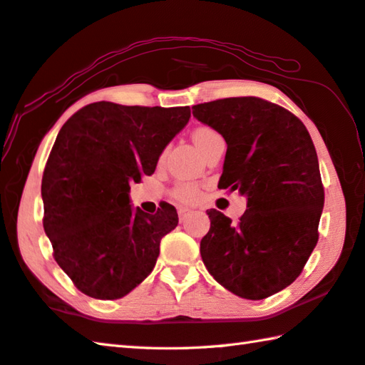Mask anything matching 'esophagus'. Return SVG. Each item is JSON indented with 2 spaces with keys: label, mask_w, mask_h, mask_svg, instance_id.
I'll list each match as a JSON object with an SVG mask.
<instances>
[{
  "label": "esophagus",
  "mask_w": 365,
  "mask_h": 365,
  "mask_svg": "<svg viewBox=\"0 0 365 365\" xmlns=\"http://www.w3.org/2000/svg\"><path fill=\"white\" fill-rule=\"evenodd\" d=\"M191 213H192V212L188 210V209H180V210H178V218H180V221H183L185 218L190 217Z\"/></svg>",
  "instance_id": "34e87169"
}]
</instances>
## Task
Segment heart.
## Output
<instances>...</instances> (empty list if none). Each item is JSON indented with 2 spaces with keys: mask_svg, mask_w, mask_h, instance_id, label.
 I'll list each match as a JSON object with an SVG mask.
<instances>
[{
  "mask_svg": "<svg viewBox=\"0 0 365 365\" xmlns=\"http://www.w3.org/2000/svg\"><path fill=\"white\" fill-rule=\"evenodd\" d=\"M191 138H192V142H195V145L197 147L199 152L204 153L205 148L209 147L213 140L221 138V135L209 126H199L195 131H192ZM173 196L180 202H187V204L196 202L199 199V188H197V185L190 183V182L177 183L175 188L173 190Z\"/></svg>",
  "mask_w": 365,
  "mask_h": 365,
  "instance_id": "heart-1",
  "label": "heart"
}]
</instances>
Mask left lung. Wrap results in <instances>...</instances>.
<instances>
[{"mask_svg": "<svg viewBox=\"0 0 365 365\" xmlns=\"http://www.w3.org/2000/svg\"><path fill=\"white\" fill-rule=\"evenodd\" d=\"M192 115L227 144L218 188L237 190L248 207L237 225L207 212L202 261L235 296L266 299L301 275L317 247L324 188L315 145L294 113L261 98L197 104Z\"/></svg>", "mask_w": 365, "mask_h": 365, "instance_id": "left-lung-1", "label": "left lung"}]
</instances>
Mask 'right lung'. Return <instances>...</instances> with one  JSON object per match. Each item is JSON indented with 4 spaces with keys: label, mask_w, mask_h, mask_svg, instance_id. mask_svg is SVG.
Instances as JSON below:
<instances>
[{
    "label": "right lung",
    "mask_w": 365,
    "mask_h": 365,
    "mask_svg": "<svg viewBox=\"0 0 365 365\" xmlns=\"http://www.w3.org/2000/svg\"><path fill=\"white\" fill-rule=\"evenodd\" d=\"M191 117L190 107H82L63 125L42 175L44 231L53 258L83 294L113 301L152 272L161 239L178 225L174 205L133 209L130 183L152 175Z\"/></svg>",
    "instance_id": "add662e5"
}]
</instances>
